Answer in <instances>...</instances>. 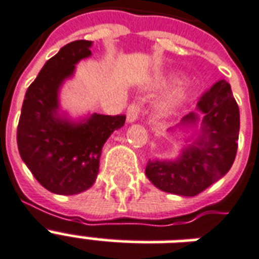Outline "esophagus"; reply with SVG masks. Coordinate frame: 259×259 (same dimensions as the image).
Wrapping results in <instances>:
<instances>
[{
  "instance_id": "obj_1",
  "label": "esophagus",
  "mask_w": 259,
  "mask_h": 259,
  "mask_svg": "<svg viewBox=\"0 0 259 259\" xmlns=\"http://www.w3.org/2000/svg\"><path fill=\"white\" fill-rule=\"evenodd\" d=\"M138 115H140V106L137 103H132L126 111V121L129 123H133L138 119Z\"/></svg>"
}]
</instances>
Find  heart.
Returning <instances> with one entry per match:
<instances>
[{
	"label": "heart",
	"instance_id": "1",
	"mask_svg": "<svg viewBox=\"0 0 259 259\" xmlns=\"http://www.w3.org/2000/svg\"><path fill=\"white\" fill-rule=\"evenodd\" d=\"M183 98H184V94L183 93H179L176 94L175 97L170 98V99H168L166 102H164L161 105V107H160V111H161L162 114H170L173 111V110L176 109L177 106L180 105V102L183 101Z\"/></svg>",
	"mask_w": 259,
	"mask_h": 259
}]
</instances>
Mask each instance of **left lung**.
Here are the masks:
<instances>
[{"label": "left lung", "instance_id": "8db88e82", "mask_svg": "<svg viewBox=\"0 0 259 259\" xmlns=\"http://www.w3.org/2000/svg\"><path fill=\"white\" fill-rule=\"evenodd\" d=\"M195 130L176 160H149L145 175L164 192L196 196L225 176L233 165L239 137V107L231 87L219 80L201 95L196 111L176 126ZM173 130V129H172Z\"/></svg>", "mask_w": 259, "mask_h": 259}]
</instances>
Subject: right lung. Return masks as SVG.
Instances as JSON below:
<instances>
[{
	"label": "right lung",
	"mask_w": 259,
	"mask_h": 259,
	"mask_svg": "<svg viewBox=\"0 0 259 259\" xmlns=\"http://www.w3.org/2000/svg\"><path fill=\"white\" fill-rule=\"evenodd\" d=\"M93 41L67 44L44 64L28 87L17 127L22 161L36 180L51 192L76 195L95 183L102 148L125 115L91 114L71 121L60 113L59 91L82 59L91 56Z\"/></svg>",
	"instance_id": "1"
}]
</instances>
